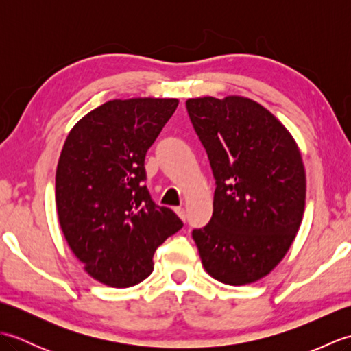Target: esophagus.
Here are the masks:
<instances>
[{
  "label": "esophagus",
  "instance_id": "1",
  "mask_svg": "<svg viewBox=\"0 0 351 351\" xmlns=\"http://www.w3.org/2000/svg\"><path fill=\"white\" fill-rule=\"evenodd\" d=\"M175 213L180 215V219L182 220V221H185V219H187V213H185V210L182 206H178V208H175Z\"/></svg>",
  "mask_w": 351,
  "mask_h": 351
}]
</instances>
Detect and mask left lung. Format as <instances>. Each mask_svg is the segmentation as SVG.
I'll list each match as a JSON object with an SVG mask.
<instances>
[{
    "label": "left lung",
    "mask_w": 351,
    "mask_h": 351,
    "mask_svg": "<svg viewBox=\"0 0 351 351\" xmlns=\"http://www.w3.org/2000/svg\"><path fill=\"white\" fill-rule=\"evenodd\" d=\"M185 106L215 180L213 217L193 240L208 274L247 285L280 263L299 232L306 199L300 149L250 98L204 96Z\"/></svg>",
    "instance_id": "left-lung-1"
}]
</instances>
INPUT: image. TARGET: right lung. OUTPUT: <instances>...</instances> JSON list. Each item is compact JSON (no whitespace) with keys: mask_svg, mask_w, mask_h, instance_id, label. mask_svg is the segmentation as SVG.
<instances>
[{"mask_svg":"<svg viewBox=\"0 0 351 351\" xmlns=\"http://www.w3.org/2000/svg\"><path fill=\"white\" fill-rule=\"evenodd\" d=\"M175 98L113 99L66 137L56 171L58 221L95 280L128 288L154 270V253L182 228L145 185V156L175 113Z\"/></svg>","mask_w":351,"mask_h":351,"instance_id":"right-lung-1","label":"right lung"}]
</instances>
